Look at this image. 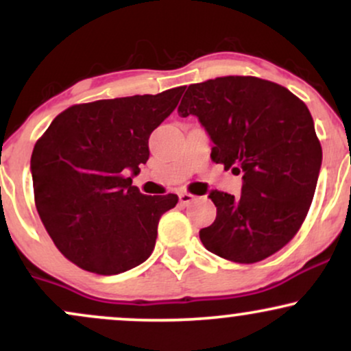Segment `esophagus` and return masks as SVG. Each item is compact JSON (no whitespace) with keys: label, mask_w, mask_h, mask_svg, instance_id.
I'll use <instances>...</instances> for the list:
<instances>
[{"label":"esophagus","mask_w":351,"mask_h":351,"mask_svg":"<svg viewBox=\"0 0 351 351\" xmlns=\"http://www.w3.org/2000/svg\"><path fill=\"white\" fill-rule=\"evenodd\" d=\"M178 198H180V203L183 204V206H188V204L195 199V196L189 195V193H180Z\"/></svg>","instance_id":"34e87169"}]
</instances>
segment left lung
Returning a JSON list of instances; mask_svg holds the SVG:
<instances>
[{"label": "left lung", "mask_w": 351, "mask_h": 351, "mask_svg": "<svg viewBox=\"0 0 351 351\" xmlns=\"http://www.w3.org/2000/svg\"><path fill=\"white\" fill-rule=\"evenodd\" d=\"M178 114L198 117L213 162L243 175L239 198L209 193L216 219L199 231L204 247L241 264L284 247L307 216L322 167L307 106L271 80L228 75L191 84Z\"/></svg>", "instance_id": "obj_1"}]
</instances>
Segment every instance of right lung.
Returning <instances> with one entry per match:
<instances>
[{
    "label": "right lung",
    "mask_w": 351,
    "mask_h": 351,
    "mask_svg": "<svg viewBox=\"0 0 351 351\" xmlns=\"http://www.w3.org/2000/svg\"><path fill=\"white\" fill-rule=\"evenodd\" d=\"M183 90L72 106L36 142L31 175L39 217L56 247L84 271L114 276L150 257L160 217L178 196L142 195L132 178L150 156L152 132Z\"/></svg>",
    "instance_id": "obj_1"
}]
</instances>
